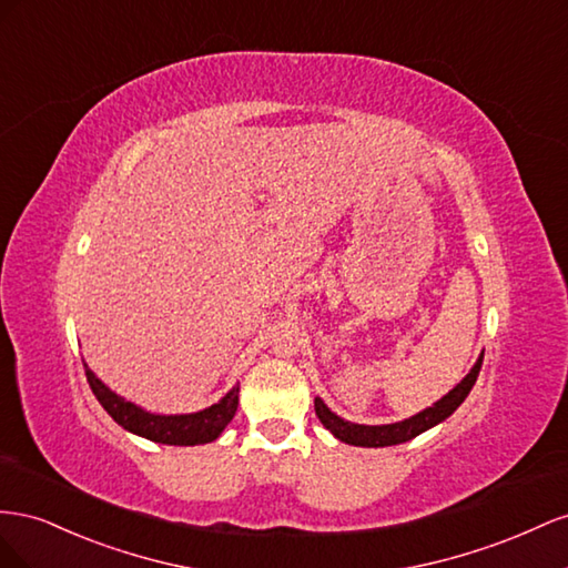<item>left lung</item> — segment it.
Instances as JSON below:
<instances>
[{
  "mask_svg": "<svg viewBox=\"0 0 568 568\" xmlns=\"http://www.w3.org/2000/svg\"><path fill=\"white\" fill-rule=\"evenodd\" d=\"M480 366H483V356L471 368V374H468L455 387V390H449L440 402H435L433 407H428L426 412H420V414H416L407 420H399V424H390V426L349 424V420H343L339 416H335L318 397L314 399V409H316V416H318L321 424L326 426L337 437V440H343L347 445H359V447L399 445V443H407V440H412V437L433 428L435 424H440V420H445L452 412H455L459 404L468 397V393H471V387L476 385Z\"/></svg>",
  "mask_w": 568,
  "mask_h": 568,
  "instance_id": "obj_1",
  "label": "left lung"
}]
</instances>
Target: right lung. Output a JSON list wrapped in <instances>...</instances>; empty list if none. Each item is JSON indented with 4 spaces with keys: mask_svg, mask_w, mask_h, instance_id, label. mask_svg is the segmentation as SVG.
I'll return each instance as SVG.
<instances>
[{
    "mask_svg": "<svg viewBox=\"0 0 568 568\" xmlns=\"http://www.w3.org/2000/svg\"><path fill=\"white\" fill-rule=\"evenodd\" d=\"M85 366V376L92 387L94 397L100 399L106 414L116 420L119 426L125 430L138 433L148 440L154 443H164V445H204L212 443L223 433V428L231 424V418L237 412V387L225 395L219 404H212V407L197 412V414H183V416H159L142 412L135 404L121 399L119 395H113L109 387L97 378L92 371Z\"/></svg>",
    "mask_w": 568,
    "mask_h": 568,
    "instance_id": "1",
    "label": "right lung"
}]
</instances>
